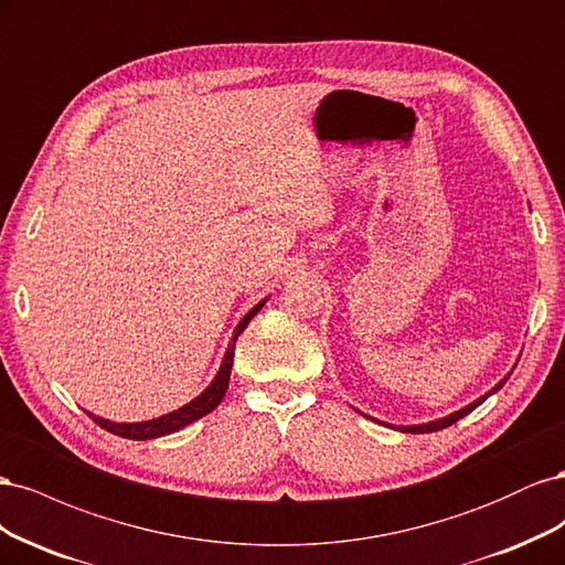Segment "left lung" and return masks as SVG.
I'll return each instance as SVG.
<instances>
[{
    "instance_id": "8db88e82",
    "label": "left lung",
    "mask_w": 565,
    "mask_h": 565,
    "mask_svg": "<svg viewBox=\"0 0 565 565\" xmlns=\"http://www.w3.org/2000/svg\"><path fill=\"white\" fill-rule=\"evenodd\" d=\"M504 382H507V377H504V380H502L498 386H494L490 393H486V396H481V398H478V401H473V403H471V405H467V407H461L459 413H452V415H448V417L436 419V422H429V424H417V426H396V429H398V431H405V434H431V431H440V429H446V426H450V424L459 422V419L465 417V415H469L471 409H476V407L481 405V403H483L488 396H492L494 391H500V388L504 386Z\"/></svg>"
}]
</instances>
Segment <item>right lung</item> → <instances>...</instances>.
Returning a JSON list of instances; mask_svg holds the SVG:
<instances>
[{
    "label": "right lung",
    "instance_id": "obj_1",
    "mask_svg": "<svg viewBox=\"0 0 565 565\" xmlns=\"http://www.w3.org/2000/svg\"><path fill=\"white\" fill-rule=\"evenodd\" d=\"M264 303H266V299L256 303L254 309H252L241 322H237V328H235V332H233V341L228 344V351H226V355H224V363H221L214 382H212L207 388H204L195 401H191L188 405L174 409V413H169V415L158 417V419H150V422L117 424V422H108V419H104V417H94L92 413H89V417L100 426V429H106V431H110V434H115V436L131 438V440H148V438H158V436L174 434V431L183 429V426L193 424L195 419H200V417H204V415H210L212 409L221 403V398L226 396L228 380H231V367H233V355H235V353H233V351H235V341H237V337L243 334V330L247 328L249 320L262 311Z\"/></svg>",
    "mask_w": 565,
    "mask_h": 565
}]
</instances>
